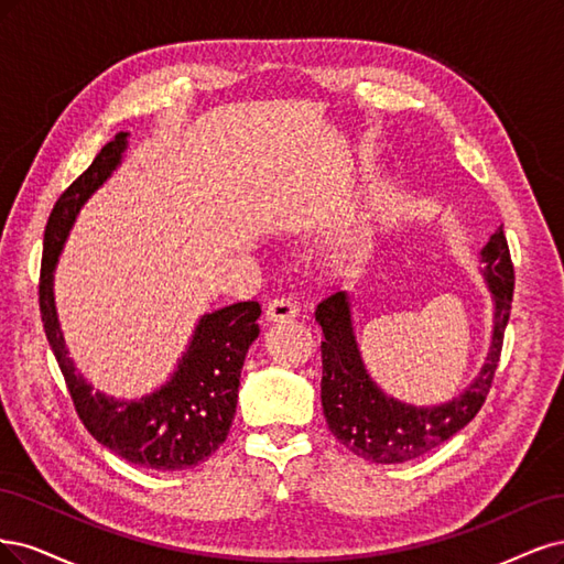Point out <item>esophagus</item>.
Returning <instances> with one entry per match:
<instances>
[{
	"instance_id": "esophagus-1",
	"label": "esophagus",
	"mask_w": 564,
	"mask_h": 564,
	"mask_svg": "<svg viewBox=\"0 0 564 564\" xmlns=\"http://www.w3.org/2000/svg\"><path fill=\"white\" fill-rule=\"evenodd\" d=\"M297 304L290 300V297H276L271 300L267 306V321H274V323H285V321H293L297 316Z\"/></svg>"
}]
</instances>
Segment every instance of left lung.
<instances>
[{
    "label": "left lung",
    "mask_w": 564,
    "mask_h": 564,
    "mask_svg": "<svg viewBox=\"0 0 564 564\" xmlns=\"http://www.w3.org/2000/svg\"><path fill=\"white\" fill-rule=\"evenodd\" d=\"M478 262V274L492 300L487 354L474 379L445 403H405L387 393L370 377L358 347L354 297L349 290H337L316 306V321L325 335L321 341L323 414L335 438L358 457L375 464L416 459L459 433L482 408L499 362L513 297V264L503 227H497L489 236Z\"/></svg>",
    "instance_id": "8db88e82"
}]
</instances>
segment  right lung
Listing matches in <instances>:
<instances>
[{"mask_svg":"<svg viewBox=\"0 0 564 564\" xmlns=\"http://www.w3.org/2000/svg\"><path fill=\"white\" fill-rule=\"evenodd\" d=\"M126 150L129 135L119 133L53 206L44 231L40 308L51 351L90 435L129 464L183 470L204 464L227 441L241 368L248 347L260 335L262 308L258 302H236L198 316L171 377L140 398H117L94 389L77 370L58 321L53 274L77 215L121 166Z\"/></svg>","mask_w":564,"mask_h":564,"instance_id":"right-lung-1","label":"right lung"}]
</instances>
